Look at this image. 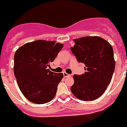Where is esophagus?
Segmentation results:
<instances>
[{
	"label": "esophagus",
	"instance_id": "34e87169",
	"mask_svg": "<svg viewBox=\"0 0 127 127\" xmlns=\"http://www.w3.org/2000/svg\"><path fill=\"white\" fill-rule=\"evenodd\" d=\"M63 74H64V77H69L71 76V75H70V74H67V73H66V72H63Z\"/></svg>",
	"mask_w": 127,
	"mask_h": 127
}]
</instances>
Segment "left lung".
<instances>
[{
    "mask_svg": "<svg viewBox=\"0 0 127 127\" xmlns=\"http://www.w3.org/2000/svg\"><path fill=\"white\" fill-rule=\"evenodd\" d=\"M70 50L79 62L84 64V74L73 76V95L83 101H93L103 95L111 82L115 68L111 45L99 36L74 39Z\"/></svg>",
    "mask_w": 127,
    "mask_h": 127,
    "instance_id": "1",
    "label": "left lung"
}]
</instances>
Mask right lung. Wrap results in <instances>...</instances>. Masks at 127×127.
<instances>
[{
    "mask_svg": "<svg viewBox=\"0 0 127 127\" xmlns=\"http://www.w3.org/2000/svg\"><path fill=\"white\" fill-rule=\"evenodd\" d=\"M63 46L54 41L39 39L24 44L16 50L15 77L23 95L32 103L45 104L55 96L64 74L50 71L48 67Z\"/></svg>",
    "mask_w": 127,
    "mask_h": 127,
    "instance_id": "right-lung-1",
    "label": "right lung"
}]
</instances>
